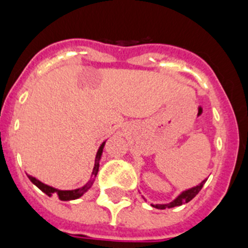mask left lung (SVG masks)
Returning <instances> with one entry per match:
<instances>
[{"mask_svg":"<svg viewBox=\"0 0 248 248\" xmlns=\"http://www.w3.org/2000/svg\"><path fill=\"white\" fill-rule=\"evenodd\" d=\"M204 184H205V181H202L201 185H198V186H196V187H193V188H189V189H187V191L182 192V193L180 194V196L177 197L175 201L169 202V204H164V205L157 204V205H152V206L156 207V209L163 210V209H166V207L170 209V207L180 206V205H182V204H186V202H191L192 199H193L194 197H196L197 194L199 193V191H201V189L202 188V185H204Z\"/></svg>","mask_w":248,"mask_h":248,"instance_id":"left-lung-1","label":"left lung"}]
</instances>
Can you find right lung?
<instances>
[{"label":"right lung","instance_id":"1","mask_svg":"<svg viewBox=\"0 0 248 248\" xmlns=\"http://www.w3.org/2000/svg\"><path fill=\"white\" fill-rule=\"evenodd\" d=\"M104 144H106V142H103V144L101 145V147H99V149H98V151H97L96 163H94L93 171H92V175H93L94 177H96L97 172H98L99 159H101L102 152H103ZM27 176H29V179L31 180L32 184L36 185V186L38 187V188L41 189L42 192H44V193H46V196L51 197L52 194H54V196H57V198H59L60 201H73V199H78V198H79V197H81L82 194H84L85 192L87 191V189L91 188L92 184H93V181H94V179L90 180V181L87 182V184L85 185V186H82L81 188L73 189V191H60V189L54 188V187H50V186H47V185H44L43 182H41V181H39V180H37L36 177H32V176H30V175H27Z\"/></svg>","mask_w":248,"mask_h":248}]
</instances>
